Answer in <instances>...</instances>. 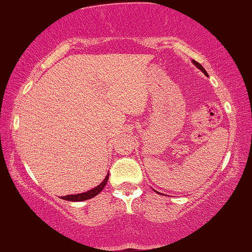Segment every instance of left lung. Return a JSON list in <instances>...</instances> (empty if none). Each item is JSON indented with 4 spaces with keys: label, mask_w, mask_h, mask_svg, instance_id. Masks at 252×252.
<instances>
[{
    "label": "left lung",
    "mask_w": 252,
    "mask_h": 252,
    "mask_svg": "<svg viewBox=\"0 0 252 252\" xmlns=\"http://www.w3.org/2000/svg\"><path fill=\"white\" fill-rule=\"evenodd\" d=\"M192 62H193V63H194V64H196V66H197L198 68H199V69H200V70H202V72H204V74H208V73H206V70H205V69H204V67L202 66V64H200V63H199V62H197V61H194V60H193V61H192Z\"/></svg>",
    "instance_id": "8db88e82"
}]
</instances>
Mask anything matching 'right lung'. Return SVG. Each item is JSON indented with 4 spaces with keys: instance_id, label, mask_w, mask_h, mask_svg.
<instances>
[{
    "instance_id": "1",
    "label": "right lung",
    "mask_w": 252,
    "mask_h": 252,
    "mask_svg": "<svg viewBox=\"0 0 252 252\" xmlns=\"http://www.w3.org/2000/svg\"><path fill=\"white\" fill-rule=\"evenodd\" d=\"M108 176H109V173L107 174V177H106V178L103 179V182L101 183V184H100L99 186H96V188L92 189V190L85 192V193L70 194V196H64V197H62V199L69 200V202H80V200H87V199H91V198L95 197L96 194H99L100 192H101V191L103 190V188H105V185L107 184Z\"/></svg>"
}]
</instances>
